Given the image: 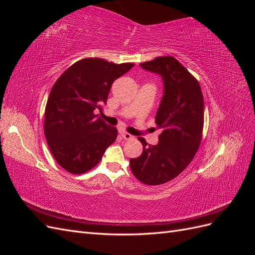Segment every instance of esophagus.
I'll return each instance as SVG.
<instances>
[{
    "label": "esophagus",
    "mask_w": 255,
    "mask_h": 255,
    "mask_svg": "<svg viewBox=\"0 0 255 255\" xmlns=\"http://www.w3.org/2000/svg\"><path fill=\"white\" fill-rule=\"evenodd\" d=\"M121 137L126 140H129V139H132V138H133V136L128 134V133H121Z\"/></svg>",
    "instance_id": "34e87169"
}]
</instances>
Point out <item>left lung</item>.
<instances>
[{
	"label": "left lung",
	"mask_w": 255,
	"mask_h": 255,
	"mask_svg": "<svg viewBox=\"0 0 255 255\" xmlns=\"http://www.w3.org/2000/svg\"><path fill=\"white\" fill-rule=\"evenodd\" d=\"M140 67L163 81L164 94L155 116L161 133L156 145L138 138L143 151L139 157L129 159V166L140 182L160 185L179 175L198 151L203 130L204 100L198 81L174 57H156Z\"/></svg>",
	"instance_id": "1"
}]
</instances>
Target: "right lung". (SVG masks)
<instances>
[{"label":"right lung","instance_id":"add662e5","mask_svg":"<svg viewBox=\"0 0 255 255\" xmlns=\"http://www.w3.org/2000/svg\"><path fill=\"white\" fill-rule=\"evenodd\" d=\"M134 64L116 65L101 58H85L59 76L45 106L44 135L57 163L79 174L94 168L118 130L98 117L102 114L115 80Z\"/></svg>","mask_w":255,"mask_h":255}]
</instances>
